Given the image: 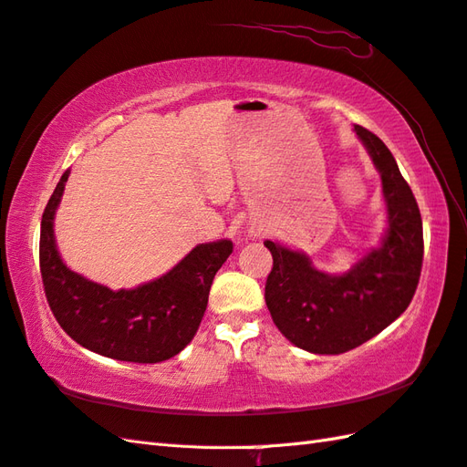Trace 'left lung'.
Segmentation results:
<instances>
[{"label":"left lung","mask_w":467,"mask_h":467,"mask_svg":"<svg viewBox=\"0 0 467 467\" xmlns=\"http://www.w3.org/2000/svg\"><path fill=\"white\" fill-rule=\"evenodd\" d=\"M354 133L382 179L386 231L378 246L342 275L312 265L308 254L265 241L273 254L265 300L276 328L312 354H342L374 338L414 298L424 258L421 216L389 149L368 129Z\"/></svg>","instance_id":"8db88e82"}]
</instances>
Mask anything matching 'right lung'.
<instances>
[{
  "instance_id": "add662e5",
  "label": "right lung",
  "mask_w": 467,
  "mask_h": 467,
  "mask_svg": "<svg viewBox=\"0 0 467 467\" xmlns=\"http://www.w3.org/2000/svg\"><path fill=\"white\" fill-rule=\"evenodd\" d=\"M67 179L65 171L41 219L39 266L53 317L83 348L113 360L157 364L177 356L199 330L213 278L233 243L197 244L162 276L111 290L75 273L59 254L53 221Z\"/></svg>"
}]
</instances>
